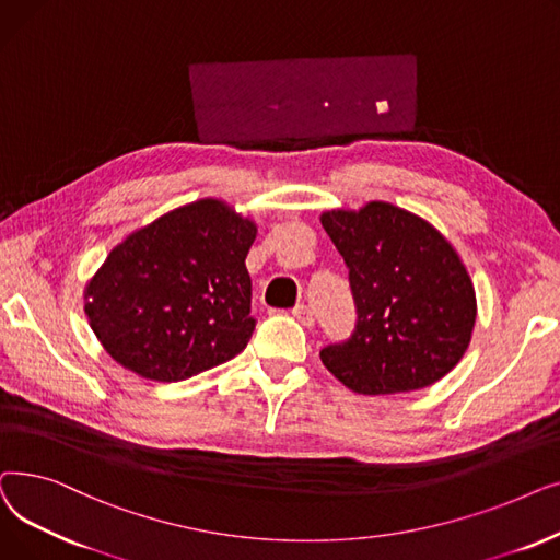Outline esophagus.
Listing matches in <instances>:
<instances>
[{
  "instance_id": "34e87169",
  "label": "esophagus",
  "mask_w": 560,
  "mask_h": 560,
  "mask_svg": "<svg viewBox=\"0 0 560 560\" xmlns=\"http://www.w3.org/2000/svg\"><path fill=\"white\" fill-rule=\"evenodd\" d=\"M291 314H294V318H299L303 326H307V328L314 326V312L307 305H296L294 310H291Z\"/></svg>"
}]
</instances>
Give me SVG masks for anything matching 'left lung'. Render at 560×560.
Here are the masks:
<instances>
[{
	"label": "left lung",
	"mask_w": 560,
	"mask_h": 560,
	"mask_svg": "<svg viewBox=\"0 0 560 560\" xmlns=\"http://www.w3.org/2000/svg\"><path fill=\"white\" fill-rule=\"evenodd\" d=\"M322 225L349 269L353 332L322 362L353 392H415L444 378L467 351L474 287L456 250L423 219L387 202L328 211Z\"/></svg>",
	"instance_id": "obj_1"
}]
</instances>
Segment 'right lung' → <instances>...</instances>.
<instances>
[{
    "instance_id": "add662e5",
    "label": "right lung",
    "mask_w": 560,
    "mask_h": 560,
    "mask_svg": "<svg viewBox=\"0 0 560 560\" xmlns=\"http://www.w3.org/2000/svg\"><path fill=\"white\" fill-rule=\"evenodd\" d=\"M255 232L223 202L200 200L129 234L86 287L106 353L159 383L242 353L257 324L246 271Z\"/></svg>"
}]
</instances>
